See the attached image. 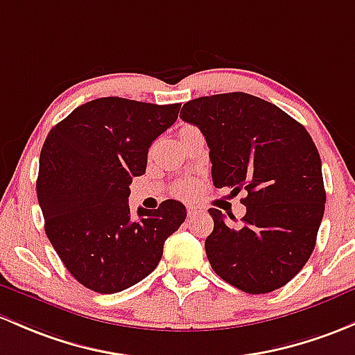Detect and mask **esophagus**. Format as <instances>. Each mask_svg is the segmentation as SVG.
Here are the masks:
<instances>
[{
  "mask_svg": "<svg viewBox=\"0 0 355 355\" xmlns=\"http://www.w3.org/2000/svg\"><path fill=\"white\" fill-rule=\"evenodd\" d=\"M199 212H200V209L197 206H189L187 207V214L189 216H196V214H199Z\"/></svg>",
  "mask_w": 355,
  "mask_h": 355,
  "instance_id": "1",
  "label": "esophagus"
}]
</instances>
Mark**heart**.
Instances as JSON below:
<instances>
[{
    "mask_svg": "<svg viewBox=\"0 0 355 355\" xmlns=\"http://www.w3.org/2000/svg\"><path fill=\"white\" fill-rule=\"evenodd\" d=\"M185 129H187V128H185ZM182 130H184V129H182ZM189 190H190L189 185H182L180 190H178V193H182V196H184V193H187Z\"/></svg>",
    "mask_w": 355,
    "mask_h": 355,
    "instance_id": "1",
    "label": "heart"
}]
</instances>
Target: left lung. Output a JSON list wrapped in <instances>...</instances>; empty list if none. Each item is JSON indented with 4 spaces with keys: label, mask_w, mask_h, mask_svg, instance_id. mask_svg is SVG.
Here are the masks:
<instances>
[{
    "label": "left lung",
    "mask_w": 355,
    "mask_h": 355,
    "mask_svg": "<svg viewBox=\"0 0 355 355\" xmlns=\"http://www.w3.org/2000/svg\"><path fill=\"white\" fill-rule=\"evenodd\" d=\"M180 117L206 137L214 187L231 196L246 190L241 226L209 209L212 270L248 294L286 286L313 253L325 212L322 159L308 130L274 103L241 92L190 100Z\"/></svg>",
    "instance_id": "obj_1"
}]
</instances>
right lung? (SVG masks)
<instances>
[{"mask_svg": "<svg viewBox=\"0 0 355 355\" xmlns=\"http://www.w3.org/2000/svg\"><path fill=\"white\" fill-rule=\"evenodd\" d=\"M180 103L105 96L51 129L40 151L37 199L46 234L80 284L114 294L155 270L187 209L163 200L130 216L129 185L146 171L153 141L177 121Z\"/></svg>", "mask_w": 355, "mask_h": 355, "instance_id": "obj_1", "label": "right lung"}]
</instances>
